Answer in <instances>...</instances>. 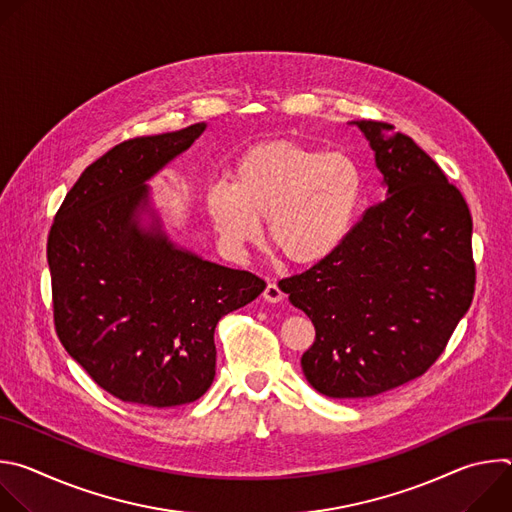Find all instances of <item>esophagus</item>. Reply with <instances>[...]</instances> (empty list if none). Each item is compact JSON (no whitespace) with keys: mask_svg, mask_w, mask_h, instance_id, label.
I'll use <instances>...</instances> for the list:
<instances>
[{"mask_svg":"<svg viewBox=\"0 0 512 512\" xmlns=\"http://www.w3.org/2000/svg\"><path fill=\"white\" fill-rule=\"evenodd\" d=\"M263 298L267 300V302H271V304H277V302H281L283 300V291L279 289V285L277 283H267V287H265V291H263Z\"/></svg>","mask_w":512,"mask_h":512,"instance_id":"34e87169","label":"esophagus"}]
</instances>
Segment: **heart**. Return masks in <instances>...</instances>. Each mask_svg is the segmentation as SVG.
Returning <instances> with one entry per match:
<instances>
[{
    "mask_svg": "<svg viewBox=\"0 0 512 512\" xmlns=\"http://www.w3.org/2000/svg\"><path fill=\"white\" fill-rule=\"evenodd\" d=\"M362 202L364 174L354 158L285 139L247 150L233 184L216 182L206 192L210 223L231 249L257 245L267 221L275 251L302 267L342 249Z\"/></svg>",
    "mask_w": 512,
    "mask_h": 512,
    "instance_id": "1",
    "label": "heart"
}]
</instances>
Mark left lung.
<instances>
[{"instance_id": "1", "label": "left lung", "mask_w": 512, "mask_h": 512, "mask_svg": "<svg viewBox=\"0 0 512 512\" xmlns=\"http://www.w3.org/2000/svg\"><path fill=\"white\" fill-rule=\"evenodd\" d=\"M375 150L387 198L326 261L283 279L316 328L308 383L334 399L375 397L429 371L468 312L472 214L419 145L385 121H354Z\"/></svg>"}]
</instances>
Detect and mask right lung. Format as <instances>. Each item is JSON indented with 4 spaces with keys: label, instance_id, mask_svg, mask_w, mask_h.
<instances>
[{
    "label": "right lung",
    "instance_id": "right-lung-1",
    "mask_svg": "<svg viewBox=\"0 0 512 512\" xmlns=\"http://www.w3.org/2000/svg\"><path fill=\"white\" fill-rule=\"evenodd\" d=\"M204 123L121 141L62 200L48 233L56 334L113 397L145 407L200 399L214 381V328L265 281L143 233V182L188 150Z\"/></svg>",
    "mask_w": 512,
    "mask_h": 512
}]
</instances>
